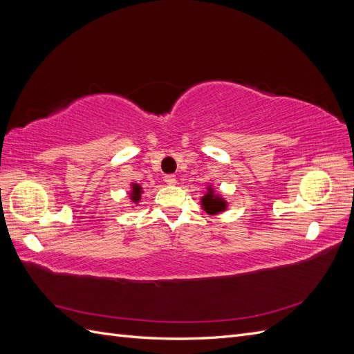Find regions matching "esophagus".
Segmentation results:
<instances>
[{
  "mask_svg": "<svg viewBox=\"0 0 354 354\" xmlns=\"http://www.w3.org/2000/svg\"><path fill=\"white\" fill-rule=\"evenodd\" d=\"M164 178H165V183L169 185V186H174V185L177 183V178H176L174 174H168V176H165Z\"/></svg>",
  "mask_w": 354,
  "mask_h": 354,
  "instance_id": "34e87169",
  "label": "esophagus"
}]
</instances>
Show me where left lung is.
<instances>
[{
  "mask_svg": "<svg viewBox=\"0 0 354 354\" xmlns=\"http://www.w3.org/2000/svg\"><path fill=\"white\" fill-rule=\"evenodd\" d=\"M201 207L207 211L209 216H216L218 212H224L229 207V202L223 198L221 194L214 189L212 185L207 187V194L201 198Z\"/></svg>",
  "mask_w": 354,
  "mask_h": 354,
  "instance_id": "1",
  "label": "left lung"
}]
</instances>
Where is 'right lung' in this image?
<instances>
[{"instance_id": "obj_1", "label": "right lung", "mask_w": 354, "mask_h": 354, "mask_svg": "<svg viewBox=\"0 0 354 354\" xmlns=\"http://www.w3.org/2000/svg\"><path fill=\"white\" fill-rule=\"evenodd\" d=\"M145 194V190H143V187H142V185H138V183H131L130 185V190H128V198H130V201H131V203L133 205H137L138 202H140V199H142V195Z\"/></svg>"}]
</instances>
